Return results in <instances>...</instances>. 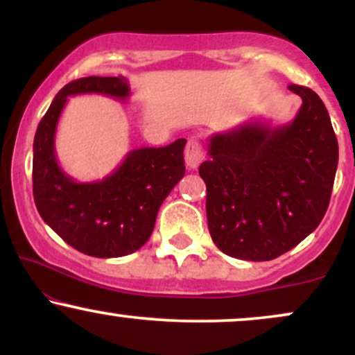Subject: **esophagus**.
I'll list each match as a JSON object with an SVG mask.
<instances>
[{
    "label": "esophagus",
    "instance_id": "1",
    "mask_svg": "<svg viewBox=\"0 0 355 355\" xmlns=\"http://www.w3.org/2000/svg\"><path fill=\"white\" fill-rule=\"evenodd\" d=\"M203 157H205V153H203L200 141L189 140V144H187V146H185V164H187V166H189L190 170L198 168V165L202 164Z\"/></svg>",
    "mask_w": 355,
    "mask_h": 355
}]
</instances>
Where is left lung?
<instances>
[{"label": "left lung", "instance_id": "left-lung-1", "mask_svg": "<svg viewBox=\"0 0 355 355\" xmlns=\"http://www.w3.org/2000/svg\"><path fill=\"white\" fill-rule=\"evenodd\" d=\"M302 107L291 123L250 120L209 140L198 173L211 240L242 260L277 259L319 227L339 162L331 116L315 92L291 85Z\"/></svg>", "mask_w": 355, "mask_h": 355}]
</instances>
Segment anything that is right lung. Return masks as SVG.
I'll return each mask as SVG.
<instances>
[{
	"instance_id": "obj_1",
	"label": "right lung",
	"mask_w": 355,
	"mask_h": 355,
	"mask_svg": "<svg viewBox=\"0 0 355 355\" xmlns=\"http://www.w3.org/2000/svg\"><path fill=\"white\" fill-rule=\"evenodd\" d=\"M130 96L125 76H85L64 85L36 128L33 197L36 209L68 245L100 259L123 257L145 245L166 195L185 173V138L160 148H135L103 180L76 182L61 170L55 133L68 96Z\"/></svg>"
}]
</instances>
